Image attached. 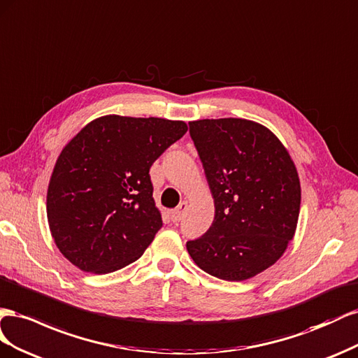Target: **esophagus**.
<instances>
[{
	"mask_svg": "<svg viewBox=\"0 0 358 358\" xmlns=\"http://www.w3.org/2000/svg\"><path fill=\"white\" fill-rule=\"evenodd\" d=\"M186 210H187V202L186 201L180 202V206L177 208L171 210V219H172V222H180L182 219V216H185Z\"/></svg>",
	"mask_w": 358,
	"mask_h": 358,
	"instance_id": "1",
	"label": "esophagus"
}]
</instances>
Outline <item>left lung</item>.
Here are the masks:
<instances>
[{"label":"left lung","mask_w":358,"mask_h":358,"mask_svg":"<svg viewBox=\"0 0 358 358\" xmlns=\"http://www.w3.org/2000/svg\"><path fill=\"white\" fill-rule=\"evenodd\" d=\"M214 199V220L187 252L223 280L253 278L278 261L297 229L301 187L288 150L270 129L244 118L190 121Z\"/></svg>","instance_id":"1"}]
</instances>
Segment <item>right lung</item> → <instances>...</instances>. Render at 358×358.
<instances>
[{"instance_id":"obj_1","label":"right lung","mask_w":358,"mask_h":358,"mask_svg":"<svg viewBox=\"0 0 358 358\" xmlns=\"http://www.w3.org/2000/svg\"><path fill=\"white\" fill-rule=\"evenodd\" d=\"M186 131L185 121L112 114L67 142L46 196L50 236L64 258L94 274L141 258L163 224L150 168Z\"/></svg>"}]
</instances>
